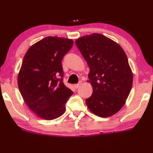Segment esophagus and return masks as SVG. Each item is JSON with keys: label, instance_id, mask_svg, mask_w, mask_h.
<instances>
[{"label": "esophagus", "instance_id": "esophagus-1", "mask_svg": "<svg viewBox=\"0 0 153 153\" xmlns=\"http://www.w3.org/2000/svg\"><path fill=\"white\" fill-rule=\"evenodd\" d=\"M81 85V82H79L78 84H76V85H74V87L76 88V89H77V88L79 87V86Z\"/></svg>", "mask_w": 153, "mask_h": 153}]
</instances>
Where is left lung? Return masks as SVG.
<instances>
[{
    "label": "left lung",
    "mask_w": 153,
    "mask_h": 153,
    "mask_svg": "<svg viewBox=\"0 0 153 153\" xmlns=\"http://www.w3.org/2000/svg\"><path fill=\"white\" fill-rule=\"evenodd\" d=\"M76 44L89 67L91 96L86 99L92 113L106 118L117 113L132 89L133 76L128 57L117 42L93 33L77 39Z\"/></svg>",
    "instance_id": "1"
}]
</instances>
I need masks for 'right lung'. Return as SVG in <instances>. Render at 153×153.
<instances>
[{"label": "right lung", "mask_w": 153, "mask_h": 153, "mask_svg": "<svg viewBox=\"0 0 153 153\" xmlns=\"http://www.w3.org/2000/svg\"><path fill=\"white\" fill-rule=\"evenodd\" d=\"M74 41L47 36L29 48L18 75V86L25 102L38 117L53 120L65 112L74 94L63 82L62 60Z\"/></svg>", "instance_id": "add662e5"}]
</instances>
